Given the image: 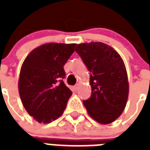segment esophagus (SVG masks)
I'll list each match as a JSON object with an SVG mask.
<instances>
[{
  "label": "esophagus",
  "instance_id": "obj_1",
  "mask_svg": "<svg viewBox=\"0 0 150 150\" xmlns=\"http://www.w3.org/2000/svg\"><path fill=\"white\" fill-rule=\"evenodd\" d=\"M79 86V84H76L75 86H74V90H75V91H77V90H78Z\"/></svg>",
  "mask_w": 150,
  "mask_h": 150
}]
</instances>
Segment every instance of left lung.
<instances>
[{
    "mask_svg": "<svg viewBox=\"0 0 150 150\" xmlns=\"http://www.w3.org/2000/svg\"><path fill=\"white\" fill-rule=\"evenodd\" d=\"M75 51L91 72V95L83 101L88 114L103 125L113 122L121 115L129 96L123 59L112 47L98 42L79 44Z\"/></svg>",
    "mask_w": 150,
    "mask_h": 150,
    "instance_id": "8db88e82",
    "label": "left lung"
}]
</instances>
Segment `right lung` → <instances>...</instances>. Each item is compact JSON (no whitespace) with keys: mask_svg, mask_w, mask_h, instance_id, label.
Listing matches in <instances>:
<instances>
[{"mask_svg":"<svg viewBox=\"0 0 150 150\" xmlns=\"http://www.w3.org/2000/svg\"><path fill=\"white\" fill-rule=\"evenodd\" d=\"M76 44L46 43L33 50L23 62L18 90L23 106L38 122L48 124L65 110L72 91L63 83V66Z\"/></svg>","mask_w":150,"mask_h":150,"instance_id":"obj_1","label":"right lung"}]
</instances>
